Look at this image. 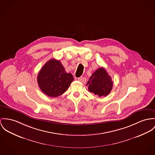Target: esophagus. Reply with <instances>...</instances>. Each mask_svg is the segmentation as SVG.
Masks as SVG:
<instances>
[{
    "label": "esophagus",
    "instance_id": "1",
    "mask_svg": "<svg viewBox=\"0 0 155 155\" xmlns=\"http://www.w3.org/2000/svg\"><path fill=\"white\" fill-rule=\"evenodd\" d=\"M78 80L79 81H80V82L83 83H84L86 81V79H85V77H81L78 78Z\"/></svg>",
    "mask_w": 155,
    "mask_h": 155
}]
</instances>
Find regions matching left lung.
Here are the masks:
<instances>
[{
	"instance_id": "left-lung-1",
	"label": "left lung",
	"mask_w": 155,
	"mask_h": 155,
	"mask_svg": "<svg viewBox=\"0 0 155 155\" xmlns=\"http://www.w3.org/2000/svg\"><path fill=\"white\" fill-rule=\"evenodd\" d=\"M113 85L111 77L103 67L97 69L92 74L86 84L88 87L90 92L99 97L109 94L112 90Z\"/></svg>"
}]
</instances>
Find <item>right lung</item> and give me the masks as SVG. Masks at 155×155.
Here are the masks:
<instances>
[{
	"instance_id": "1",
	"label": "right lung",
	"mask_w": 155,
	"mask_h": 155,
	"mask_svg": "<svg viewBox=\"0 0 155 155\" xmlns=\"http://www.w3.org/2000/svg\"><path fill=\"white\" fill-rule=\"evenodd\" d=\"M74 80L71 73L65 71L58 60L51 59L39 71L37 81L41 91L51 97L62 95Z\"/></svg>"
}]
</instances>
